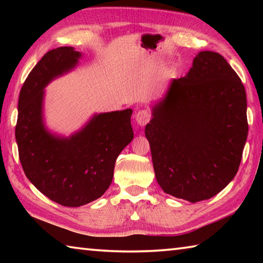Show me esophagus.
<instances>
[{"label": "esophagus", "instance_id": "obj_1", "mask_svg": "<svg viewBox=\"0 0 263 263\" xmlns=\"http://www.w3.org/2000/svg\"><path fill=\"white\" fill-rule=\"evenodd\" d=\"M135 118H136V122H137L138 125L145 126L146 124H147V123L149 122V119H151V112H149L148 110H146V109L139 110V111H138V112L136 114Z\"/></svg>", "mask_w": 263, "mask_h": 263}]
</instances>
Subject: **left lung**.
<instances>
[{
    "instance_id": "obj_1",
    "label": "left lung",
    "mask_w": 263,
    "mask_h": 263,
    "mask_svg": "<svg viewBox=\"0 0 263 263\" xmlns=\"http://www.w3.org/2000/svg\"><path fill=\"white\" fill-rule=\"evenodd\" d=\"M247 135L243 84L211 51L199 52L185 77L172 80L145 127L159 185L191 203L213 197L233 180Z\"/></svg>"
}]
</instances>
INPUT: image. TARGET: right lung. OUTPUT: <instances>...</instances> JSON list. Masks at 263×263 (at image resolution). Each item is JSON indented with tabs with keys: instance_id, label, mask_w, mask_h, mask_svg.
Masks as SVG:
<instances>
[{
	"instance_id": "1",
	"label": "right lung",
	"mask_w": 263,
	"mask_h": 263,
	"mask_svg": "<svg viewBox=\"0 0 263 263\" xmlns=\"http://www.w3.org/2000/svg\"><path fill=\"white\" fill-rule=\"evenodd\" d=\"M81 53L58 47L44 55L21 89L16 141L25 175L35 188L64 206H81L103 195L112 182L115 162L133 139L131 109L95 114L69 137L44 123L45 87L77 67Z\"/></svg>"
}]
</instances>
